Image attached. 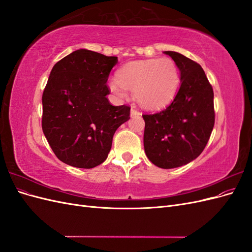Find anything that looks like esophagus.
<instances>
[{"mask_svg":"<svg viewBox=\"0 0 252 252\" xmlns=\"http://www.w3.org/2000/svg\"><path fill=\"white\" fill-rule=\"evenodd\" d=\"M130 113H131V116H132V117H133V116H140V114H141V112H140L138 109H135L134 107H132V108H131Z\"/></svg>","mask_w":252,"mask_h":252,"instance_id":"1","label":"esophagus"}]
</instances>
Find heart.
<instances>
[{
    "instance_id": "b5f03b06",
    "label": "heart",
    "mask_w": 252,
    "mask_h": 252,
    "mask_svg": "<svg viewBox=\"0 0 252 252\" xmlns=\"http://www.w3.org/2000/svg\"><path fill=\"white\" fill-rule=\"evenodd\" d=\"M180 71L170 58L133 61L122 66L117 80L109 83L112 93L127 98L129 93L136 94L145 108L159 109L168 105L178 93Z\"/></svg>"
}]
</instances>
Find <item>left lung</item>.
Listing matches in <instances>:
<instances>
[{"label": "left lung", "instance_id": "1", "mask_svg": "<svg viewBox=\"0 0 252 252\" xmlns=\"http://www.w3.org/2000/svg\"><path fill=\"white\" fill-rule=\"evenodd\" d=\"M177 63L181 86L166 109L143 114L144 149L159 168L186 165L199 157L215 126L213 90L200 64L175 51H164Z\"/></svg>", "mask_w": 252, "mask_h": 252}]
</instances>
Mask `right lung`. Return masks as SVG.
I'll return each mask as SVG.
<instances>
[{
  "label": "right lung",
  "instance_id": "right-lung-1",
  "mask_svg": "<svg viewBox=\"0 0 252 252\" xmlns=\"http://www.w3.org/2000/svg\"><path fill=\"white\" fill-rule=\"evenodd\" d=\"M117 57L79 49L53 66L42 96V129L57 158L94 168L108 157L117 129L130 107L112 106L107 80Z\"/></svg>",
  "mask_w": 252,
  "mask_h": 252
}]
</instances>
